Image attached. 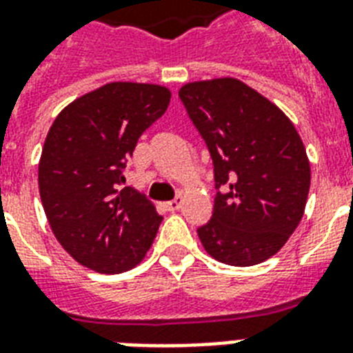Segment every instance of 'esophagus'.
Here are the masks:
<instances>
[{
    "mask_svg": "<svg viewBox=\"0 0 353 353\" xmlns=\"http://www.w3.org/2000/svg\"><path fill=\"white\" fill-rule=\"evenodd\" d=\"M181 205H183V198L181 196H177L176 199H172V201H168V203H166V209L174 212V210L181 209Z\"/></svg>",
    "mask_w": 353,
    "mask_h": 353,
    "instance_id": "obj_1",
    "label": "esophagus"
}]
</instances>
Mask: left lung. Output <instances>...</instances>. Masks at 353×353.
Masks as SVG:
<instances>
[{
  "label": "left lung",
  "instance_id": "8db88e82",
  "mask_svg": "<svg viewBox=\"0 0 353 353\" xmlns=\"http://www.w3.org/2000/svg\"><path fill=\"white\" fill-rule=\"evenodd\" d=\"M179 99L212 157V218L198 229L218 262L247 268L279 252L306 209L312 170L284 112L238 79L188 82Z\"/></svg>",
  "mask_w": 353,
  "mask_h": 353
}]
</instances>
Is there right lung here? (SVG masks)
<instances>
[{
    "label": "right lung",
    "instance_id": "right-lung-1",
    "mask_svg": "<svg viewBox=\"0 0 353 353\" xmlns=\"http://www.w3.org/2000/svg\"><path fill=\"white\" fill-rule=\"evenodd\" d=\"M170 97L165 85L112 82L79 97L49 128L38 165L41 205L60 245L97 273L135 268L154 243L163 218L144 194L121 188L122 170Z\"/></svg>",
    "mask_w": 353,
    "mask_h": 353
}]
</instances>
